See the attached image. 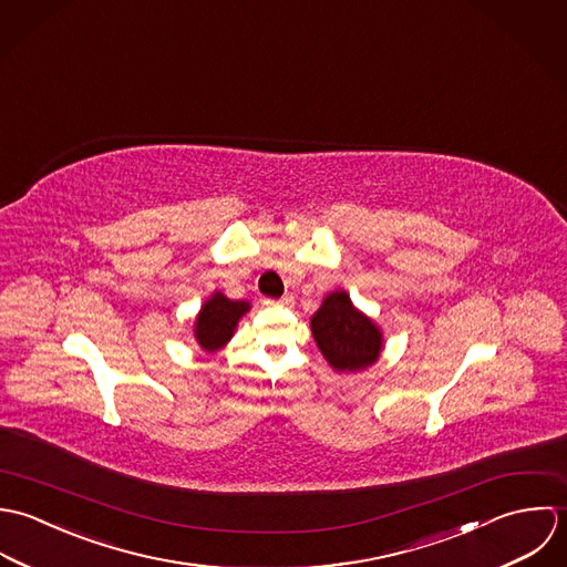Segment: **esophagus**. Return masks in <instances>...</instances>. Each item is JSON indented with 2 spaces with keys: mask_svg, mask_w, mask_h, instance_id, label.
<instances>
[{
  "mask_svg": "<svg viewBox=\"0 0 567 567\" xmlns=\"http://www.w3.org/2000/svg\"><path fill=\"white\" fill-rule=\"evenodd\" d=\"M265 305H280V307H291V305H293V296H291V293H287V296H282L280 300H265Z\"/></svg>",
  "mask_w": 567,
  "mask_h": 567,
  "instance_id": "1",
  "label": "esophagus"
}]
</instances>
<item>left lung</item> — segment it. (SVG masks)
Wrapping results in <instances>:
<instances>
[{
  "instance_id": "left-lung-1",
  "label": "left lung",
  "mask_w": 567,
  "mask_h": 567,
  "mask_svg": "<svg viewBox=\"0 0 567 567\" xmlns=\"http://www.w3.org/2000/svg\"><path fill=\"white\" fill-rule=\"evenodd\" d=\"M311 331L324 359L338 372H359L372 365L383 346L379 327L350 302L346 291H333L311 318Z\"/></svg>"
}]
</instances>
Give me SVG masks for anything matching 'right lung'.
<instances>
[{
  "mask_svg": "<svg viewBox=\"0 0 567 567\" xmlns=\"http://www.w3.org/2000/svg\"><path fill=\"white\" fill-rule=\"evenodd\" d=\"M249 311V302L229 300L221 291L208 298L195 320V340L208 352L224 348L231 340L238 320Z\"/></svg>",
  "mask_w": 567,
  "mask_h": 567,
  "instance_id": "add662e5",
  "label": "right lung"
}]
</instances>
